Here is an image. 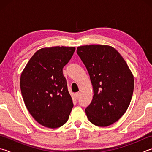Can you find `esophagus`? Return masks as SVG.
<instances>
[{
  "mask_svg": "<svg viewBox=\"0 0 152 152\" xmlns=\"http://www.w3.org/2000/svg\"><path fill=\"white\" fill-rule=\"evenodd\" d=\"M75 96H76V98L77 99H78V98L80 97V92H77V93L75 94Z\"/></svg>",
  "mask_w": 152,
  "mask_h": 152,
  "instance_id": "1",
  "label": "esophagus"
}]
</instances>
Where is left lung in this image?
I'll return each mask as SVG.
<instances>
[{
	"label": "left lung",
	"instance_id": "left-lung-1",
	"mask_svg": "<svg viewBox=\"0 0 152 152\" xmlns=\"http://www.w3.org/2000/svg\"><path fill=\"white\" fill-rule=\"evenodd\" d=\"M77 54L87 68L93 86V99L85 110L88 120L98 126L111 125L130 105L134 86L131 71L111 46H80Z\"/></svg>",
	"mask_w": 152,
	"mask_h": 152
}]
</instances>
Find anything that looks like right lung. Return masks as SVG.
<instances>
[{
    "instance_id": "1",
    "label": "right lung",
    "mask_w": 152,
    "mask_h": 152,
    "mask_svg": "<svg viewBox=\"0 0 152 152\" xmlns=\"http://www.w3.org/2000/svg\"><path fill=\"white\" fill-rule=\"evenodd\" d=\"M75 50L72 47H46L29 59L20 77L23 99L38 123L56 129L66 123L73 107L62 72Z\"/></svg>"
}]
</instances>
